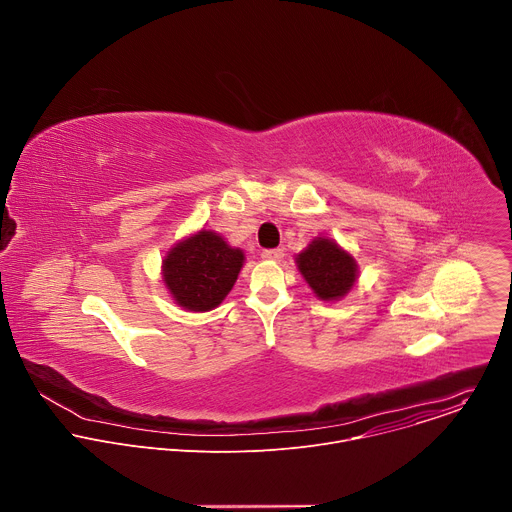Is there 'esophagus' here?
Masks as SVG:
<instances>
[{
    "label": "esophagus",
    "mask_w": 512,
    "mask_h": 512,
    "mask_svg": "<svg viewBox=\"0 0 512 512\" xmlns=\"http://www.w3.org/2000/svg\"><path fill=\"white\" fill-rule=\"evenodd\" d=\"M283 249H265L263 253H261V257L265 259V261H281L283 259Z\"/></svg>",
    "instance_id": "esophagus-1"
}]
</instances>
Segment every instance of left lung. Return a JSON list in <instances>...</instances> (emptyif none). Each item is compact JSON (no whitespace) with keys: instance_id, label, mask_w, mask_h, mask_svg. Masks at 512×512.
I'll use <instances>...</instances> for the list:
<instances>
[{"instance_id":"obj_1","label":"left lung","mask_w":512,"mask_h":512,"mask_svg":"<svg viewBox=\"0 0 512 512\" xmlns=\"http://www.w3.org/2000/svg\"><path fill=\"white\" fill-rule=\"evenodd\" d=\"M296 265L314 296L322 302H338L358 279V263L352 253L330 237H316L296 255Z\"/></svg>"}]
</instances>
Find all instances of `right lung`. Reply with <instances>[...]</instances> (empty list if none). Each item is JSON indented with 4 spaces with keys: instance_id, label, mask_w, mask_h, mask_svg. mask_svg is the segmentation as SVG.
<instances>
[{
    "instance_id": "right-lung-1",
    "label": "right lung",
    "mask_w": 512,
    "mask_h": 512,
    "mask_svg": "<svg viewBox=\"0 0 512 512\" xmlns=\"http://www.w3.org/2000/svg\"><path fill=\"white\" fill-rule=\"evenodd\" d=\"M243 265V249L231 247L210 229H200L168 249L162 281L180 308L210 312L229 296Z\"/></svg>"
}]
</instances>
